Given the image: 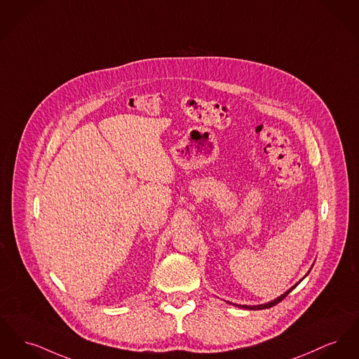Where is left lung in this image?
Here are the masks:
<instances>
[{"label": "left lung", "mask_w": 359, "mask_h": 359, "mask_svg": "<svg viewBox=\"0 0 359 359\" xmlns=\"http://www.w3.org/2000/svg\"><path fill=\"white\" fill-rule=\"evenodd\" d=\"M298 283H299V282H298ZM298 283H297V285H298ZM297 285H294V286H293L292 289H289V290H287V292H286L285 294H282L280 295V297H278L276 299H274V301H271V302H269V304H264V305H257V306H248V305H237V306H238V308H245V309H251V311H257V309H269V308H271V306H274V305H276L278 302H280V301H282V299H283V298H285L286 295L289 294V293H290V292H292V290L294 289Z\"/></svg>", "instance_id": "1"}]
</instances>
